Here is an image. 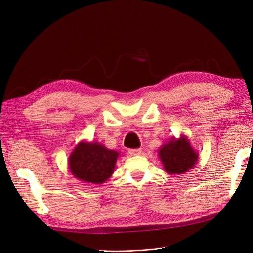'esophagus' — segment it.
I'll return each instance as SVG.
<instances>
[{
	"label": "esophagus",
	"instance_id": "obj_1",
	"mask_svg": "<svg viewBox=\"0 0 253 253\" xmlns=\"http://www.w3.org/2000/svg\"><path fill=\"white\" fill-rule=\"evenodd\" d=\"M140 152H141L140 149H129L128 150V153L130 154V155H132V156L138 155V154H140Z\"/></svg>",
	"mask_w": 253,
	"mask_h": 253
}]
</instances>
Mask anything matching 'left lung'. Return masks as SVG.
I'll list each match as a JSON object with an SVG mask.
<instances>
[{
    "mask_svg": "<svg viewBox=\"0 0 253 253\" xmlns=\"http://www.w3.org/2000/svg\"><path fill=\"white\" fill-rule=\"evenodd\" d=\"M158 156L164 170L169 174H183L194 168L199 160V153L194 150L187 136L171 137L158 150Z\"/></svg>",
    "mask_w": 253,
    "mask_h": 253,
    "instance_id": "1",
    "label": "left lung"
}]
</instances>
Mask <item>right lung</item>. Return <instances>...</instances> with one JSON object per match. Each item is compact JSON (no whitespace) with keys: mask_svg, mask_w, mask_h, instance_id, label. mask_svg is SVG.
Masks as SVG:
<instances>
[{"mask_svg":"<svg viewBox=\"0 0 253 253\" xmlns=\"http://www.w3.org/2000/svg\"><path fill=\"white\" fill-rule=\"evenodd\" d=\"M120 153L98 141H80L68 158L73 177L91 184H102L112 177Z\"/></svg>","mask_w":253,"mask_h":253,"instance_id":"1","label":"right lung"}]
</instances>
